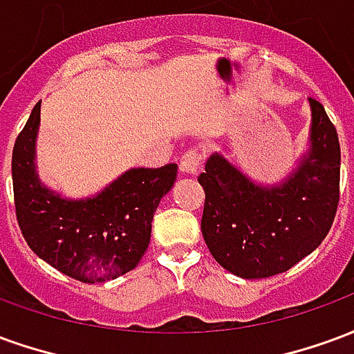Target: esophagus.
I'll return each mask as SVG.
<instances>
[{"mask_svg":"<svg viewBox=\"0 0 354 354\" xmlns=\"http://www.w3.org/2000/svg\"><path fill=\"white\" fill-rule=\"evenodd\" d=\"M201 161H203V155L197 149H189L182 155L180 159V170L184 174H197L201 170Z\"/></svg>","mask_w":354,"mask_h":354,"instance_id":"1","label":"esophagus"}]
</instances>
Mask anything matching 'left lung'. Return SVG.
Returning <instances> with one entry per match:
<instances>
[{"mask_svg":"<svg viewBox=\"0 0 354 354\" xmlns=\"http://www.w3.org/2000/svg\"><path fill=\"white\" fill-rule=\"evenodd\" d=\"M307 102V147L281 182H258L222 153L210 155L199 176L207 195L205 243L214 260L241 279L288 271L332 227L339 201V140L322 104Z\"/></svg>","mask_w":354,"mask_h":354,"instance_id":"left-lung-1","label":"left lung"}]
</instances>
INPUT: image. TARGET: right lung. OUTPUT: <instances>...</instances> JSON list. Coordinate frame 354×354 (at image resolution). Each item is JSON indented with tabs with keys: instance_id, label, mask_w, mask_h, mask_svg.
I'll use <instances>...</instances> for the list:
<instances>
[{
	"instance_id": "add662e5",
	"label": "right lung",
	"mask_w": 354,
	"mask_h": 354,
	"mask_svg": "<svg viewBox=\"0 0 354 354\" xmlns=\"http://www.w3.org/2000/svg\"><path fill=\"white\" fill-rule=\"evenodd\" d=\"M39 113L41 102L12 147L15 207L28 246L75 281L94 284L129 273L146 252L155 210L176 182L178 167L129 169L96 195L68 199L37 174Z\"/></svg>"
}]
</instances>
